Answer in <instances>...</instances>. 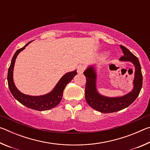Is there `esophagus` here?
<instances>
[{
	"label": "esophagus",
	"mask_w": 150,
	"mask_h": 150,
	"mask_svg": "<svg viewBox=\"0 0 150 150\" xmlns=\"http://www.w3.org/2000/svg\"><path fill=\"white\" fill-rule=\"evenodd\" d=\"M85 70V66L81 65L77 67V73L78 74H82Z\"/></svg>",
	"instance_id": "1"
}]
</instances>
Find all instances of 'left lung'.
<instances>
[{"label": "left lung", "mask_w": 150, "mask_h": 150, "mask_svg": "<svg viewBox=\"0 0 150 150\" xmlns=\"http://www.w3.org/2000/svg\"><path fill=\"white\" fill-rule=\"evenodd\" d=\"M124 54L120 60L123 62H130L135 67L133 89L126 95L108 97L98 92L96 88V71L95 65H89L83 73L86 77L85 100L91 108L103 113L115 112L128 107L136 99L142 87V77L141 65L138 57H136L126 47L120 45Z\"/></svg>", "instance_id": "obj_1"}]
</instances>
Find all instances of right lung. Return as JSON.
<instances>
[{
	"label": "right lung",
	"instance_id": "right-lung-1",
	"mask_svg": "<svg viewBox=\"0 0 150 150\" xmlns=\"http://www.w3.org/2000/svg\"><path fill=\"white\" fill-rule=\"evenodd\" d=\"M30 42H32V41L28 43L23 47L18 50L14 54L13 57H12L11 65L8 68V76H7L8 87L12 95L22 105L26 106L28 108L34 109V110L39 111L48 110L59 105L62 98L63 90H64L66 85L73 79V77L77 74V71L75 70L74 71L66 73L58 81L54 89L49 93L45 94V95L41 96H31L25 95V94L21 93L16 88L14 83L13 70L14 63L19 53L22 52V50H24L25 47Z\"/></svg>",
	"mask_w": 150,
	"mask_h": 150
}]
</instances>
